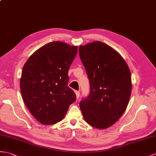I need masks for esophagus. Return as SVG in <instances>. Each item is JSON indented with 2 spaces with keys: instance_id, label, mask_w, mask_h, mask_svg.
<instances>
[{
  "instance_id": "34e87169",
  "label": "esophagus",
  "mask_w": 156,
  "mask_h": 156,
  "mask_svg": "<svg viewBox=\"0 0 156 156\" xmlns=\"http://www.w3.org/2000/svg\"><path fill=\"white\" fill-rule=\"evenodd\" d=\"M75 94H76V98L78 99V98H79V96H80V92L79 91H76V90L75 91Z\"/></svg>"
}]
</instances>
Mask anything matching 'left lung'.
Masks as SVG:
<instances>
[{
    "label": "left lung",
    "instance_id": "8db88e82",
    "mask_svg": "<svg viewBox=\"0 0 156 156\" xmlns=\"http://www.w3.org/2000/svg\"><path fill=\"white\" fill-rule=\"evenodd\" d=\"M90 85L80 102L84 120L98 129L114 124L126 110L132 88L131 72L116 50L100 41L79 46Z\"/></svg>",
    "mask_w": 156,
    "mask_h": 156
}]
</instances>
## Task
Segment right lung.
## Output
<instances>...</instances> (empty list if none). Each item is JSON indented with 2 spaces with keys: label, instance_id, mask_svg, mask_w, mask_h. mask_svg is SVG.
<instances>
[{
  "label": "right lung",
  "instance_id": "right-lung-1",
  "mask_svg": "<svg viewBox=\"0 0 156 156\" xmlns=\"http://www.w3.org/2000/svg\"><path fill=\"white\" fill-rule=\"evenodd\" d=\"M78 46L54 41L41 47L24 64L20 87L23 102L44 125L60 122L76 98L68 86V72Z\"/></svg>",
  "mask_w": 156,
  "mask_h": 156
}]
</instances>
